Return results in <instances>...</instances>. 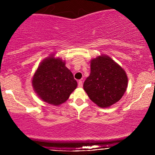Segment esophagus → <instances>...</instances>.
<instances>
[{
	"mask_svg": "<svg viewBox=\"0 0 155 155\" xmlns=\"http://www.w3.org/2000/svg\"><path fill=\"white\" fill-rule=\"evenodd\" d=\"M78 86H79V87H83V82L81 80H79V81H78Z\"/></svg>",
	"mask_w": 155,
	"mask_h": 155,
	"instance_id": "obj_1",
	"label": "esophagus"
}]
</instances>
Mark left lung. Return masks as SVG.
<instances>
[{"mask_svg":"<svg viewBox=\"0 0 155 155\" xmlns=\"http://www.w3.org/2000/svg\"><path fill=\"white\" fill-rule=\"evenodd\" d=\"M90 68V74L83 86L90 100L101 108L118 102L127 87L124 69L107 55L92 60Z\"/></svg>","mask_w":155,"mask_h":155,"instance_id":"8db88e82","label":"left lung"}]
</instances>
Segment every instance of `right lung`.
<instances>
[{"label": "right lung", "mask_w": 155, "mask_h": 155, "mask_svg": "<svg viewBox=\"0 0 155 155\" xmlns=\"http://www.w3.org/2000/svg\"><path fill=\"white\" fill-rule=\"evenodd\" d=\"M32 84L35 92L44 102L58 106L68 99L77 87L65 62L54 55L44 59L33 75Z\"/></svg>", "instance_id": "obj_1"}]
</instances>
